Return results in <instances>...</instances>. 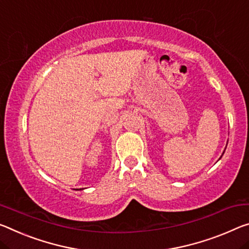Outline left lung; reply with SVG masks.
I'll return each mask as SVG.
<instances>
[{
  "mask_svg": "<svg viewBox=\"0 0 249 249\" xmlns=\"http://www.w3.org/2000/svg\"><path fill=\"white\" fill-rule=\"evenodd\" d=\"M223 154H224V153H223ZM222 156H223V155H222ZM222 156H220V157H222ZM219 160H220V159H219Z\"/></svg>",
  "mask_w": 249,
  "mask_h": 249,
  "instance_id": "obj_1",
  "label": "left lung"
}]
</instances>
